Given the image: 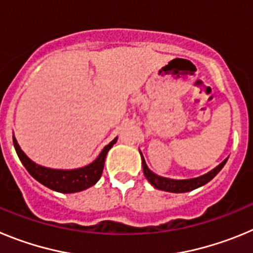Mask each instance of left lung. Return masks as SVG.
Returning <instances> with one entry per match:
<instances>
[{
	"mask_svg": "<svg viewBox=\"0 0 253 253\" xmlns=\"http://www.w3.org/2000/svg\"><path fill=\"white\" fill-rule=\"evenodd\" d=\"M225 162H227V160H224L219 166H216L215 169H211V171L208 172V173H205V175L200 176V177L189 178V180H172V178L162 177V176H158L156 175V173H153L146 165V161H144V157H143L142 154L143 172H144V176L147 177V180H148L156 189L163 190V191H169V193H187V191H191V190H195L198 189V187L203 186V185L208 184V182H209L213 177H215L216 173L223 169Z\"/></svg>",
	"mask_w": 253,
	"mask_h": 253,
	"instance_id": "left-lung-1",
	"label": "left lung"
}]
</instances>
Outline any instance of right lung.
<instances>
[{
    "label": "right lung",
    "instance_id": "add662e5",
    "mask_svg": "<svg viewBox=\"0 0 253 253\" xmlns=\"http://www.w3.org/2000/svg\"><path fill=\"white\" fill-rule=\"evenodd\" d=\"M13 139V147L16 149V153L19 156L20 161L24 165L28 172L37 181H39L40 184H43L44 186L49 187V189L58 191V193H78L82 190H86L95 185L99 178L101 177L102 169H104L105 158L109 152V149L114 146L118 140V138L110 142L102 149L100 156L93 161L91 165L84 166L82 169H48V167L40 166L38 163L33 162L30 158L26 156L24 152L21 151L20 146L17 144L15 137Z\"/></svg>",
    "mask_w": 253,
    "mask_h": 253
}]
</instances>
